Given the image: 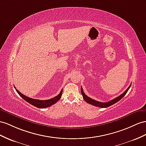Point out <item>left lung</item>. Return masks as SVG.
I'll use <instances>...</instances> for the list:
<instances>
[{
    "instance_id": "8db88e82",
    "label": "left lung",
    "mask_w": 146,
    "mask_h": 146,
    "mask_svg": "<svg viewBox=\"0 0 146 146\" xmlns=\"http://www.w3.org/2000/svg\"><path fill=\"white\" fill-rule=\"evenodd\" d=\"M131 84H130L128 88V89H127L124 92H123V94H121L120 96H118L117 98H116L115 99L111 100H110V101L107 102H100L97 101V100L92 99L90 98H89V97H88L86 95L84 94V92L83 90V88H82V87L81 88V94H82V96H83V98L84 100L87 103H88L89 104H91V105L96 106V107H101V108H106V107H108L112 106L113 104H114L115 103L118 102L119 100L123 98V97L125 96V94H126L127 92L128 91L129 89L131 87Z\"/></svg>"
}]
</instances>
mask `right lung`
<instances>
[{
	"label": "right lung",
	"mask_w": 146,
	"mask_h": 146,
	"mask_svg": "<svg viewBox=\"0 0 146 146\" xmlns=\"http://www.w3.org/2000/svg\"><path fill=\"white\" fill-rule=\"evenodd\" d=\"M16 91L18 92V94H19L22 98H23L25 100H26L27 102H28V103L31 104V105H33V106H34L35 107L39 108V109H43V108H46L48 107H50V106L53 105V104H55L56 102H57L60 100V99L61 98L63 89H62L60 92V94H58V96H55V98L45 100H38V99H35L28 98V97L23 95V94H21V93L19 91L17 90V89H16Z\"/></svg>",
	"instance_id": "obj_1"
}]
</instances>
